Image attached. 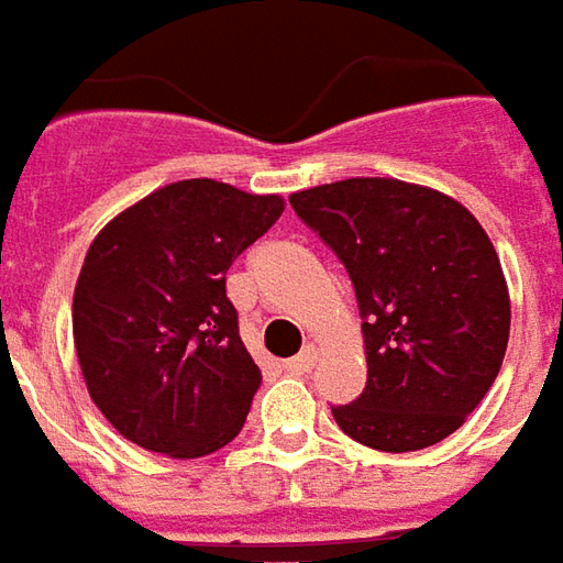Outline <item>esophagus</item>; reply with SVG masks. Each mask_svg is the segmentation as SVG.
I'll use <instances>...</instances> for the list:
<instances>
[{"label": "esophagus", "mask_w": 563, "mask_h": 563, "mask_svg": "<svg viewBox=\"0 0 563 563\" xmlns=\"http://www.w3.org/2000/svg\"><path fill=\"white\" fill-rule=\"evenodd\" d=\"M317 357H320V347L305 345V347H301V354H298V357L286 361V369H289V373H296V376H305V373H311V369H313Z\"/></svg>", "instance_id": "34e87169"}]
</instances>
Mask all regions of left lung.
Returning <instances> with one entry per match:
<instances>
[{
  "mask_svg": "<svg viewBox=\"0 0 563 563\" xmlns=\"http://www.w3.org/2000/svg\"><path fill=\"white\" fill-rule=\"evenodd\" d=\"M354 283L366 388L332 416L347 438L410 453L450 438L506 357L511 301L481 221L397 178H345L289 197Z\"/></svg>",
  "mask_w": 563,
  "mask_h": 563,
  "instance_id": "8db88e82",
  "label": "left lung"
}]
</instances>
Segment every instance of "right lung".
Wrapping results in <instances>:
<instances>
[{
	"label": "right lung",
	"mask_w": 563,
	"mask_h": 563,
	"mask_svg": "<svg viewBox=\"0 0 563 563\" xmlns=\"http://www.w3.org/2000/svg\"><path fill=\"white\" fill-rule=\"evenodd\" d=\"M283 216V197L187 178L122 209L73 289V345L95 407L125 441L209 456L246 422L262 369L224 274Z\"/></svg>",
	"instance_id": "obj_1"
}]
</instances>
